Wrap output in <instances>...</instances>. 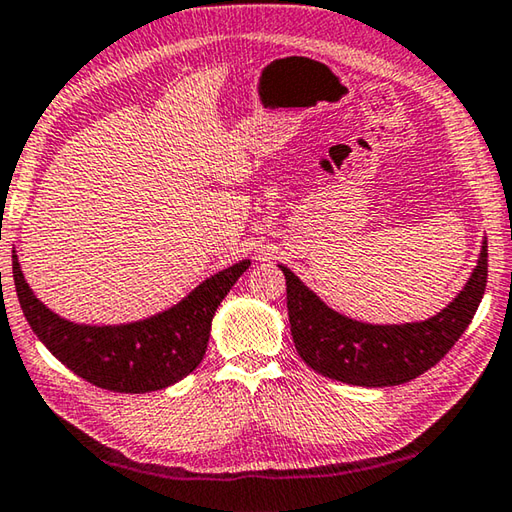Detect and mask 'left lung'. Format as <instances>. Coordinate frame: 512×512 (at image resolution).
Masks as SVG:
<instances>
[{
  "label": "left lung",
  "instance_id": "8db88e82",
  "mask_svg": "<svg viewBox=\"0 0 512 512\" xmlns=\"http://www.w3.org/2000/svg\"><path fill=\"white\" fill-rule=\"evenodd\" d=\"M288 285L294 346L310 369L355 387H396L432 369L459 342L477 312L488 281V240L468 283L447 308L411 324H364L335 312L279 265Z\"/></svg>",
  "mask_w": 512,
  "mask_h": 512
}]
</instances>
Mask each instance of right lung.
<instances>
[{"instance_id": "add662e5", "label": "right lung", "mask_w": 512, "mask_h": 512, "mask_svg": "<svg viewBox=\"0 0 512 512\" xmlns=\"http://www.w3.org/2000/svg\"><path fill=\"white\" fill-rule=\"evenodd\" d=\"M249 261L209 276L195 290L148 319L119 326H89L58 317L24 281L13 251L15 292L26 321L53 357L96 387L116 393H148L186 378L202 362L215 310Z\"/></svg>"}]
</instances>
